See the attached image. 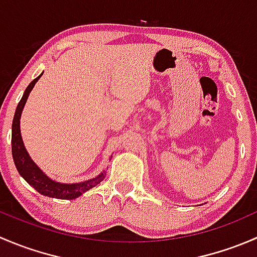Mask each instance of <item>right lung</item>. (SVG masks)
<instances>
[{
  "instance_id": "right-lung-1",
  "label": "right lung",
  "mask_w": 257,
  "mask_h": 257,
  "mask_svg": "<svg viewBox=\"0 0 257 257\" xmlns=\"http://www.w3.org/2000/svg\"><path fill=\"white\" fill-rule=\"evenodd\" d=\"M42 76V74H41ZM38 76L32 82L28 84L26 88L25 93H23L22 98H21L20 103H18L16 112H15L14 121H12V157H14L15 165H16L20 175L30 184L31 186L36 189L42 195L48 196V198H56V199H64V200H73V199L78 198V196L84 194L89 189L94 188L95 185L100 183L105 177V172L103 170L98 177L89 179V180L82 181V183H74V184H63L59 181L52 180L48 178L40 168L37 167L35 162L31 159L30 154L26 150L25 144H23L22 137H21V129H20V119L21 114H22L23 107H25L27 98L30 95L31 90L35 87L36 82L41 78Z\"/></svg>"
}]
</instances>
